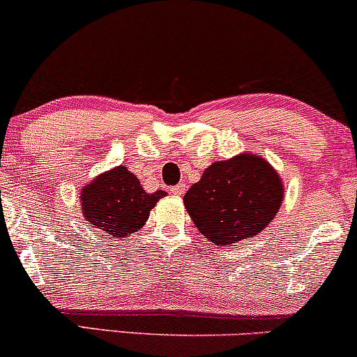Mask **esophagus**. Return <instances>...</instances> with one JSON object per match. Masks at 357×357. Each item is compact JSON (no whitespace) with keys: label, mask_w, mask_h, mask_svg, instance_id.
<instances>
[{"label":"esophagus","mask_w":357,"mask_h":357,"mask_svg":"<svg viewBox=\"0 0 357 357\" xmlns=\"http://www.w3.org/2000/svg\"><path fill=\"white\" fill-rule=\"evenodd\" d=\"M169 191L173 192L174 196H181V195H184V191H186V186H184V184H176V186L171 188Z\"/></svg>","instance_id":"obj_1"}]
</instances>
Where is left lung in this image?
Wrapping results in <instances>:
<instances>
[{
	"label": "left lung",
	"mask_w": 357,
	"mask_h": 357,
	"mask_svg": "<svg viewBox=\"0 0 357 357\" xmlns=\"http://www.w3.org/2000/svg\"><path fill=\"white\" fill-rule=\"evenodd\" d=\"M282 198L275 169L258 155L243 154L206 167L184 195V206L208 240L227 247L265 230Z\"/></svg>",
	"instance_id": "1"
}]
</instances>
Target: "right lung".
<instances>
[{
  "label": "right lung",
  "mask_w": 357,
  "mask_h": 357,
  "mask_svg": "<svg viewBox=\"0 0 357 357\" xmlns=\"http://www.w3.org/2000/svg\"><path fill=\"white\" fill-rule=\"evenodd\" d=\"M162 196L165 191L146 192L136 176L127 167L117 166L87 184L82 190L80 203L90 227L122 238L146 223L149 211Z\"/></svg>",
  "instance_id": "add662e5"
}]
</instances>
